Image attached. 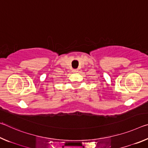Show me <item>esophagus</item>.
I'll use <instances>...</instances> for the list:
<instances>
[{
  "mask_svg": "<svg viewBox=\"0 0 148 148\" xmlns=\"http://www.w3.org/2000/svg\"><path fill=\"white\" fill-rule=\"evenodd\" d=\"M77 71H78V70H77V69H73V70H72V72H77Z\"/></svg>",
  "mask_w": 148,
  "mask_h": 148,
  "instance_id": "1",
  "label": "esophagus"
}]
</instances>
